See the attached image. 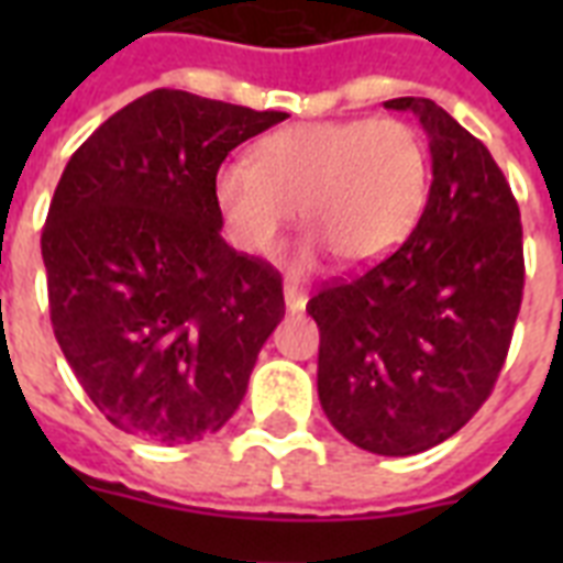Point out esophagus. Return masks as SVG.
<instances>
[{
    "label": "esophagus",
    "mask_w": 563,
    "mask_h": 563,
    "mask_svg": "<svg viewBox=\"0 0 563 563\" xmlns=\"http://www.w3.org/2000/svg\"><path fill=\"white\" fill-rule=\"evenodd\" d=\"M283 298H286V309H289V312H300V309L307 307V289H303L298 280H286V286H283Z\"/></svg>",
    "instance_id": "34e87169"
}]
</instances>
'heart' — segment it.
I'll list each match as a JSON object with an SVG mask.
<instances>
[{
  "instance_id": "obj_1",
  "label": "heart",
  "mask_w": 563,
  "mask_h": 563,
  "mask_svg": "<svg viewBox=\"0 0 563 563\" xmlns=\"http://www.w3.org/2000/svg\"><path fill=\"white\" fill-rule=\"evenodd\" d=\"M216 198L251 254H268L300 207L342 263H374L402 245L427 207V140L394 117L298 122L260 140L254 161L224 163Z\"/></svg>"
}]
</instances>
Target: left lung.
Masks as SVG:
<instances>
[{
    "mask_svg": "<svg viewBox=\"0 0 563 563\" xmlns=\"http://www.w3.org/2000/svg\"><path fill=\"white\" fill-rule=\"evenodd\" d=\"M429 136L432 187L394 254L307 303L318 400L351 444L415 455L455 435L490 397L523 300V224L485 145L432 99H391Z\"/></svg>",
    "mask_w": 563,
    "mask_h": 563,
    "instance_id": "left-lung-1",
    "label": "left lung"
}]
</instances>
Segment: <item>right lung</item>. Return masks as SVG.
Returning <instances> with one entry per match:
<instances>
[{
  "mask_svg": "<svg viewBox=\"0 0 563 563\" xmlns=\"http://www.w3.org/2000/svg\"><path fill=\"white\" fill-rule=\"evenodd\" d=\"M283 119L163 87L101 122L66 163L40 236L48 312L113 427L187 444L239 409L286 307L280 272L221 239L216 175Z\"/></svg>",
  "mask_w": 563,
  "mask_h": 563,
  "instance_id": "add662e5",
  "label": "right lung"
}]
</instances>
